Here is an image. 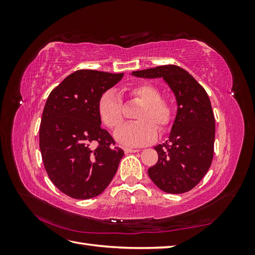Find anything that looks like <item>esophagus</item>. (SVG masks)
<instances>
[{
	"instance_id": "34e87169",
	"label": "esophagus",
	"mask_w": 255,
	"mask_h": 255,
	"mask_svg": "<svg viewBox=\"0 0 255 255\" xmlns=\"http://www.w3.org/2000/svg\"><path fill=\"white\" fill-rule=\"evenodd\" d=\"M123 150H125V153H126V154H128V153H135V152L139 151L138 149H130V148H125Z\"/></svg>"
}]
</instances>
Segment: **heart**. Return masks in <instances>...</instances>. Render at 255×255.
<instances>
[{"label":"heart","mask_w":255,"mask_h":255,"mask_svg":"<svg viewBox=\"0 0 255 255\" xmlns=\"http://www.w3.org/2000/svg\"><path fill=\"white\" fill-rule=\"evenodd\" d=\"M129 94L142 103L135 123H128L115 132V139L128 146L149 144L156 139L157 129L165 130L172 119L171 106L160 99V91L151 84H138L129 88ZM98 114L103 125L118 128L123 121V105L117 91L107 90L98 102Z\"/></svg>","instance_id":"b5f03b06"}]
</instances>
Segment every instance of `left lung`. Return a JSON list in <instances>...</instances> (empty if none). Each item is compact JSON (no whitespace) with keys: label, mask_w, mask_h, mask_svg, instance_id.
Listing matches in <instances>:
<instances>
[{"label":"left lung","mask_w":255,"mask_h":255,"mask_svg":"<svg viewBox=\"0 0 255 255\" xmlns=\"http://www.w3.org/2000/svg\"><path fill=\"white\" fill-rule=\"evenodd\" d=\"M141 79H163L173 92L176 115L168 139L154 146L157 163L148 174L168 194L194 188L211 167L214 156L215 118L206 91L186 70L174 65L130 73Z\"/></svg>","instance_id":"obj_1"}]
</instances>
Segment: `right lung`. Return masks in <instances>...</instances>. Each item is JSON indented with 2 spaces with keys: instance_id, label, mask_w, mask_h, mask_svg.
Segmentation results:
<instances>
[{
  "instance_id": "right-lung-1",
  "label": "right lung",
  "mask_w": 255,
  "mask_h": 255,
  "mask_svg": "<svg viewBox=\"0 0 255 255\" xmlns=\"http://www.w3.org/2000/svg\"><path fill=\"white\" fill-rule=\"evenodd\" d=\"M123 73L78 70L54 88L45 102L39 146L50 180L65 195L90 199L102 194L125 152L101 128L98 102ZM98 142L97 148L92 144Z\"/></svg>"
}]
</instances>
